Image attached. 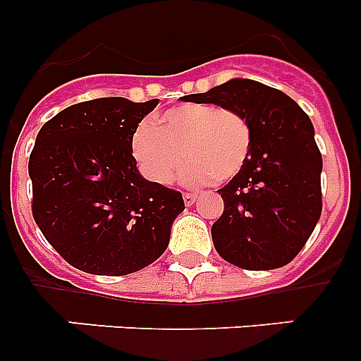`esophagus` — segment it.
<instances>
[{
  "label": "esophagus",
  "mask_w": 361,
  "mask_h": 361,
  "mask_svg": "<svg viewBox=\"0 0 361 361\" xmlns=\"http://www.w3.org/2000/svg\"><path fill=\"white\" fill-rule=\"evenodd\" d=\"M183 199H184V204H186V206H193L197 200V195L195 193H184Z\"/></svg>",
  "instance_id": "obj_1"
}]
</instances>
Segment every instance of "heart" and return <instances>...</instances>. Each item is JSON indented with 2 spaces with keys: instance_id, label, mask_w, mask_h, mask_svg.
Masks as SVG:
<instances>
[{
  "instance_id": "b5f03b06",
  "label": "heart",
  "mask_w": 361,
  "mask_h": 361,
  "mask_svg": "<svg viewBox=\"0 0 361 361\" xmlns=\"http://www.w3.org/2000/svg\"><path fill=\"white\" fill-rule=\"evenodd\" d=\"M251 124L242 114L215 104L186 103L166 110L155 123L137 126L132 152L153 183H173L184 168V183L202 186L228 183L250 157Z\"/></svg>"
}]
</instances>
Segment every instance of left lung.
Segmentation results:
<instances>
[{
  "label": "left lung",
  "mask_w": 361,
  "mask_h": 361,
  "mask_svg": "<svg viewBox=\"0 0 361 361\" xmlns=\"http://www.w3.org/2000/svg\"><path fill=\"white\" fill-rule=\"evenodd\" d=\"M183 99L238 111L253 133L244 168L219 190L224 213L212 226L216 253L250 271L289 264L322 215V153L307 114L283 92L251 79Z\"/></svg>",
  "instance_id": "1"
}]
</instances>
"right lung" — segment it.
I'll return each instance as SVG.
<instances>
[{"label": "right lung", "mask_w": 361, "mask_h": 361, "mask_svg": "<svg viewBox=\"0 0 361 361\" xmlns=\"http://www.w3.org/2000/svg\"><path fill=\"white\" fill-rule=\"evenodd\" d=\"M157 103L92 99L61 110L37 133L28 161L32 216L75 269L130 275L168 247L183 193L142 178L132 153L137 126Z\"/></svg>", "instance_id": "add662e5"}]
</instances>
